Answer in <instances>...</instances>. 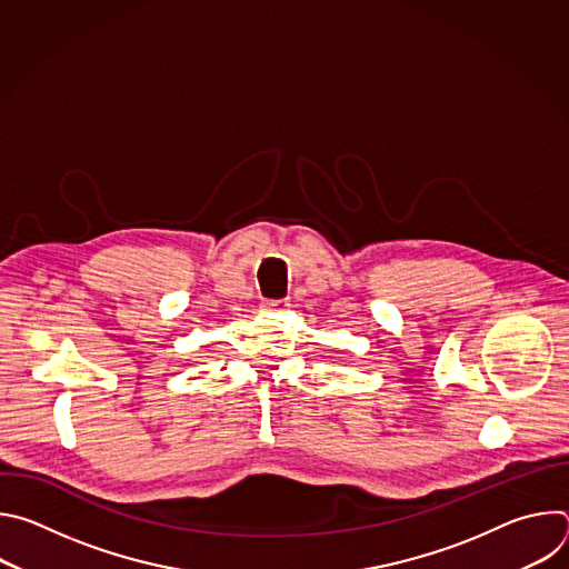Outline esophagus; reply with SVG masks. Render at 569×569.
Listing matches in <instances>:
<instances>
[{"mask_svg":"<svg viewBox=\"0 0 569 569\" xmlns=\"http://www.w3.org/2000/svg\"><path fill=\"white\" fill-rule=\"evenodd\" d=\"M288 306H290V299H266L261 308L268 312H279V310H286Z\"/></svg>","mask_w":569,"mask_h":569,"instance_id":"esophagus-1","label":"esophagus"}]
</instances>
